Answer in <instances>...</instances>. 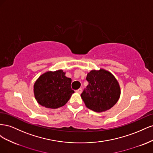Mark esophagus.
Instances as JSON below:
<instances>
[{"instance_id":"obj_1","label":"esophagus","mask_w":153,"mask_h":153,"mask_svg":"<svg viewBox=\"0 0 153 153\" xmlns=\"http://www.w3.org/2000/svg\"><path fill=\"white\" fill-rule=\"evenodd\" d=\"M77 92H78V93H79V94H80L81 93V92H82V89H80H80H78V90H76V91Z\"/></svg>"}]
</instances>
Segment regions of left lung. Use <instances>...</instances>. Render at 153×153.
<instances>
[{"label": "left lung", "mask_w": 153, "mask_h": 153, "mask_svg": "<svg viewBox=\"0 0 153 153\" xmlns=\"http://www.w3.org/2000/svg\"><path fill=\"white\" fill-rule=\"evenodd\" d=\"M89 82L81 98L88 108L96 112H103L117 103L121 96L117 80L105 69H92L87 73Z\"/></svg>", "instance_id": "obj_1"}]
</instances>
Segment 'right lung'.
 Here are the masks:
<instances>
[{"instance_id":"add662e5","label":"right lung","mask_w":153,"mask_h":153,"mask_svg":"<svg viewBox=\"0 0 153 153\" xmlns=\"http://www.w3.org/2000/svg\"><path fill=\"white\" fill-rule=\"evenodd\" d=\"M62 69L48 71L37 79L34 85V94L37 102L48 108H57L65 105L74 91L71 79L66 76Z\"/></svg>"}]
</instances>
